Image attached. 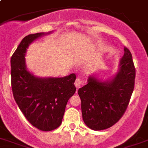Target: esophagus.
Instances as JSON below:
<instances>
[{
  "mask_svg": "<svg viewBox=\"0 0 148 148\" xmlns=\"http://www.w3.org/2000/svg\"><path fill=\"white\" fill-rule=\"evenodd\" d=\"M83 84H84V82L81 78H76V80H75V87H76V89H79V88H81Z\"/></svg>",
  "mask_w": 148,
  "mask_h": 148,
  "instance_id": "34e87169",
  "label": "esophagus"
}]
</instances>
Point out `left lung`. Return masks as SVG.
Segmentation results:
<instances>
[{"label": "left lung", "instance_id": "obj_1", "mask_svg": "<svg viewBox=\"0 0 148 148\" xmlns=\"http://www.w3.org/2000/svg\"><path fill=\"white\" fill-rule=\"evenodd\" d=\"M136 70L132 55L124 47L114 76L100 79L95 74L88 77L87 84L78 91L81 101L82 117L86 126L101 131L110 128L126 110L134 88Z\"/></svg>", "mask_w": 148, "mask_h": 148}]
</instances>
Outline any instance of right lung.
Masks as SVG:
<instances>
[{
	"instance_id": "add662e5",
	"label": "right lung",
	"mask_w": 148,
	"mask_h": 148,
	"mask_svg": "<svg viewBox=\"0 0 148 148\" xmlns=\"http://www.w3.org/2000/svg\"><path fill=\"white\" fill-rule=\"evenodd\" d=\"M29 34L22 40L11 58V76L13 96L17 106L31 124L43 131L56 129L62 123L69 99L75 94L76 76H36L28 70L27 49L33 42L51 34Z\"/></svg>"
}]
</instances>
